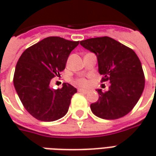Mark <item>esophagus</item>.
I'll use <instances>...</instances> for the list:
<instances>
[{
    "label": "esophagus",
    "mask_w": 156,
    "mask_h": 156,
    "mask_svg": "<svg viewBox=\"0 0 156 156\" xmlns=\"http://www.w3.org/2000/svg\"><path fill=\"white\" fill-rule=\"evenodd\" d=\"M78 92L83 93V94H88V91H87V90H84V89H81V88H79V89H78Z\"/></svg>",
    "instance_id": "34e87169"
}]
</instances>
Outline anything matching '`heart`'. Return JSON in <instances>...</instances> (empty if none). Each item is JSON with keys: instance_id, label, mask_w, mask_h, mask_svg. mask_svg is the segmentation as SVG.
Masks as SVG:
<instances>
[{"instance_id": "1", "label": "heart", "mask_w": 156, "mask_h": 156, "mask_svg": "<svg viewBox=\"0 0 156 156\" xmlns=\"http://www.w3.org/2000/svg\"><path fill=\"white\" fill-rule=\"evenodd\" d=\"M75 85H77L78 87H80V88H86L87 86H88V81L85 79V78H78V79H76L74 81Z\"/></svg>"}]
</instances>
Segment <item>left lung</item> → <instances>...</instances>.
<instances>
[{"instance_id": "8db88e82", "label": "left lung", "mask_w": 156, "mask_h": 156, "mask_svg": "<svg viewBox=\"0 0 156 156\" xmlns=\"http://www.w3.org/2000/svg\"><path fill=\"white\" fill-rule=\"evenodd\" d=\"M80 44L96 55L102 82L110 83L108 91L96 90L99 98L90 105L92 112L105 119H116L129 114L144 88V72L136 53L108 37L86 39Z\"/></svg>"}]
</instances>
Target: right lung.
Returning a JSON list of instances; mask_svg holds the SVG:
<instances>
[{
  "label": "right lung",
  "mask_w": 156,
  "mask_h": 156,
  "mask_svg": "<svg viewBox=\"0 0 156 156\" xmlns=\"http://www.w3.org/2000/svg\"><path fill=\"white\" fill-rule=\"evenodd\" d=\"M78 43L79 41L49 37L26 49L19 58L14 87L27 111L37 119L51 122L68 113L77 89L67 83L62 88L53 89L50 83L64 70L68 56Z\"/></svg>",
  "instance_id": "add662e5"
}]
</instances>
